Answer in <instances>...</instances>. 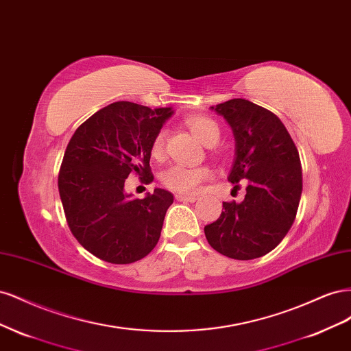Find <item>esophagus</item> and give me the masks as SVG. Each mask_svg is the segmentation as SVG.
<instances>
[{
    "label": "esophagus",
    "mask_w": 351,
    "mask_h": 351,
    "mask_svg": "<svg viewBox=\"0 0 351 351\" xmlns=\"http://www.w3.org/2000/svg\"><path fill=\"white\" fill-rule=\"evenodd\" d=\"M176 199L178 200V202H196L197 200V197L196 196H192V195H183V193H177L176 195Z\"/></svg>",
    "instance_id": "esophagus-1"
}]
</instances>
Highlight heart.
<instances>
[{"label": "heart", "instance_id": "obj_1", "mask_svg": "<svg viewBox=\"0 0 351 351\" xmlns=\"http://www.w3.org/2000/svg\"><path fill=\"white\" fill-rule=\"evenodd\" d=\"M189 129L192 130L197 141L206 146L215 145L219 141V125L206 115H193L187 119ZM165 130H159L151 143V154L154 158H159L164 152ZM210 176V169L206 167H186L182 164H174L168 167L161 176L162 184L178 193H195L200 183Z\"/></svg>", "mask_w": 351, "mask_h": 351}]
</instances>
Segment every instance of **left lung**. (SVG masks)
Segmentation results:
<instances>
[{
    "label": "left lung",
    "mask_w": 351,
    "mask_h": 351,
    "mask_svg": "<svg viewBox=\"0 0 351 351\" xmlns=\"http://www.w3.org/2000/svg\"><path fill=\"white\" fill-rule=\"evenodd\" d=\"M210 110L234 134L228 182L246 180L247 186L241 202H222L224 210L205 236L224 256L256 259L277 247L294 222L303 186L299 151L278 117L256 104L236 98Z\"/></svg>",
    "instance_id": "obj_1"
}]
</instances>
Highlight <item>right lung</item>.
<instances>
[{
	"label": "right lung",
	"instance_id": "1",
	"mask_svg": "<svg viewBox=\"0 0 351 351\" xmlns=\"http://www.w3.org/2000/svg\"><path fill=\"white\" fill-rule=\"evenodd\" d=\"M173 108L120 101L95 112L70 139L58 174L67 224L82 246L110 263L145 258L161 236L174 196L155 189L143 199L124 192L132 173L152 183L151 143Z\"/></svg>",
	"mask_w": 351,
	"mask_h": 351
}]
</instances>
